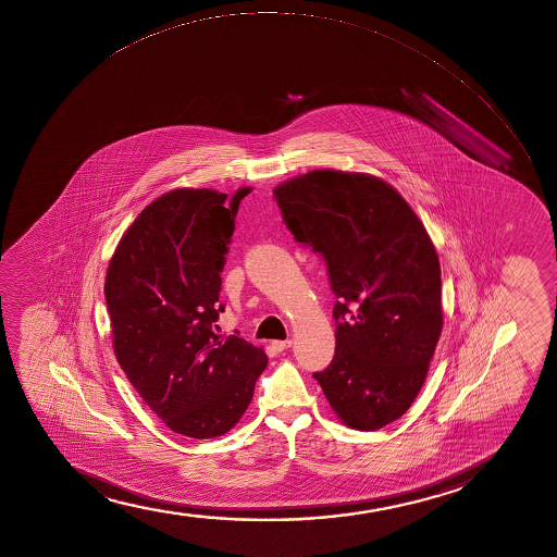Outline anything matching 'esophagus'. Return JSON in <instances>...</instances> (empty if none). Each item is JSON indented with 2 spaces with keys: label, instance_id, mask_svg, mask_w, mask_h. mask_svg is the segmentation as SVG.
Listing matches in <instances>:
<instances>
[{
  "label": "esophagus",
  "instance_id": "1",
  "mask_svg": "<svg viewBox=\"0 0 557 557\" xmlns=\"http://www.w3.org/2000/svg\"><path fill=\"white\" fill-rule=\"evenodd\" d=\"M271 347H273L275 351H284V349L292 347V339H275V342H271Z\"/></svg>",
  "mask_w": 557,
  "mask_h": 557
}]
</instances>
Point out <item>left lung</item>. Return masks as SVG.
Here are the masks:
<instances>
[{"label":"left lung","mask_w":557,"mask_h":557,"mask_svg":"<svg viewBox=\"0 0 557 557\" xmlns=\"http://www.w3.org/2000/svg\"><path fill=\"white\" fill-rule=\"evenodd\" d=\"M297 244L325 260L336 351L315 371L339 420L375 431L409 410L442 331L441 263L404 197L370 174L312 171L276 187Z\"/></svg>","instance_id":"8db88e82"}]
</instances>
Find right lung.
Masks as SVG:
<instances>
[{
    "label": "right lung",
    "mask_w": 557,
    "mask_h": 557,
    "mask_svg": "<svg viewBox=\"0 0 557 557\" xmlns=\"http://www.w3.org/2000/svg\"><path fill=\"white\" fill-rule=\"evenodd\" d=\"M228 195L176 189L122 236L106 276L116 360L145 404L178 435L213 438L249 407L268 357L219 334L221 271L237 206Z\"/></svg>",
    "instance_id": "right-lung-1"
}]
</instances>
